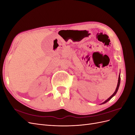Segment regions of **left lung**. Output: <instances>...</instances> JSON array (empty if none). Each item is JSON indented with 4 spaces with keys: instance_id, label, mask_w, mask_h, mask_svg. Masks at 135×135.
<instances>
[{
    "instance_id": "left-lung-1",
    "label": "left lung",
    "mask_w": 135,
    "mask_h": 135,
    "mask_svg": "<svg viewBox=\"0 0 135 135\" xmlns=\"http://www.w3.org/2000/svg\"><path fill=\"white\" fill-rule=\"evenodd\" d=\"M120 81V75H119V78H118V84H117V88H116V89H115V91L114 92V93L113 94V95H112L111 96H110L108 99H107L105 102H104V103H103V104H105V103H107V102H108V101H109L110 99H111L117 93V91H118V88H119V87Z\"/></svg>"
}]
</instances>
